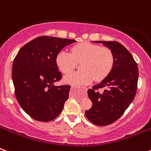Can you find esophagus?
<instances>
[{"label":"esophagus","instance_id":"1","mask_svg":"<svg viewBox=\"0 0 151 151\" xmlns=\"http://www.w3.org/2000/svg\"><path fill=\"white\" fill-rule=\"evenodd\" d=\"M71 89H72V90H74V89H77V88L75 87V86H72ZM85 90H87V88H85Z\"/></svg>","mask_w":151,"mask_h":151}]
</instances>
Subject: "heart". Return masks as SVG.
Listing matches in <instances>:
<instances>
[{
	"mask_svg": "<svg viewBox=\"0 0 151 151\" xmlns=\"http://www.w3.org/2000/svg\"><path fill=\"white\" fill-rule=\"evenodd\" d=\"M56 65L63 74H69L80 63L82 70L64 77V82L69 85H88L101 82L110 75L114 65V55L111 49L105 46L83 41L72 47L70 54L61 50L55 58Z\"/></svg>",
	"mask_w": 151,
	"mask_h": 151,
	"instance_id": "heart-1",
	"label": "heart"
}]
</instances>
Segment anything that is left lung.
I'll return each instance as SVG.
<instances>
[{
    "mask_svg": "<svg viewBox=\"0 0 151 151\" xmlns=\"http://www.w3.org/2000/svg\"><path fill=\"white\" fill-rule=\"evenodd\" d=\"M111 49L114 65L101 83L88 90L92 106L85 116L94 125H110L120 118L134 100L138 88V68L130 52L117 41H94ZM102 88L104 91L100 92Z\"/></svg>",
    "mask_w": 151,
    "mask_h": 151,
    "instance_id": "1",
    "label": "left lung"
}]
</instances>
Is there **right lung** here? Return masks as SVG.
<instances>
[{
  "label": "right lung",
  "mask_w": 151,
  "mask_h": 151,
  "mask_svg": "<svg viewBox=\"0 0 151 151\" xmlns=\"http://www.w3.org/2000/svg\"><path fill=\"white\" fill-rule=\"evenodd\" d=\"M76 40L41 36L22 47L12 68L15 96L22 110L35 120L57 118L69 98L70 85L54 86L62 74L55 58L64 47Z\"/></svg>",
  "instance_id": "add662e5"
}]
</instances>
